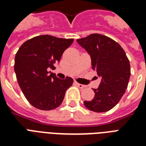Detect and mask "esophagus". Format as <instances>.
<instances>
[{
    "mask_svg": "<svg viewBox=\"0 0 146 146\" xmlns=\"http://www.w3.org/2000/svg\"><path fill=\"white\" fill-rule=\"evenodd\" d=\"M75 83H76V86L79 87V88H80V89H85V88L86 87V86H84V85L80 84V83H78V82H75Z\"/></svg>",
    "mask_w": 146,
    "mask_h": 146,
    "instance_id": "34e87169",
    "label": "esophagus"
}]
</instances>
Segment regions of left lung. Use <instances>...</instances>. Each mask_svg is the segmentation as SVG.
I'll return each instance as SVG.
<instances>
[{
	"label": "left lung",
	"mask_w": 146,
	"mask_h": 146,
	"mask_svg": "<svg viewBox=\"0 0 146 146\" xmlns=\"http://www.w3.org/2000/svg\"><path fill=\"white\" fill-rule=\"evenodd\" d=\"M76 42L89 53L92 67L102 77L99 87L93 89L94 98L85 101V106L98 113L109 111L126 92L130 77L129 59L120 44L106 35L92 34Z\"/></svg>",
	"instance_id": "left-lung-1"
}]
</instances>
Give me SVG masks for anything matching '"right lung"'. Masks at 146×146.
I'll list each match as a JSON object with an SVG mask.
<instances>
[{"label":"right lung","mask_w":146,"mask_h":146,"mask_svg":"<svg viewBox=\"0 0 146 146\" xmlns=\"http://www.w3.org/2000/svg\"><path fill=\"white\" fill-rule=\"evenodd\" d=\"M73 38H60L48 35L27 40L16 54L14 70L24 96L33 106L43 111L57 108L73 80L57 78L48 68H55ZM50 74H49V73Z\"/></svg>","instance_id":"right-lung-1"}]
</instances>
